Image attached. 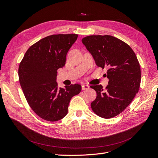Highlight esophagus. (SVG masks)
I'll return each mask as SVG.
<instances>
[{"label": "esophagus", "instance_id": "obj_1", "mask_svg": "<svg viewBox=\"0 0 158 158\" xmlns=\"http://www.w3.org/2000/svg\"><path fill=\"white\" fill-rule=\"evenodd\" d=\"M82 89L83 90H86V89H88L89 88V86L88 85H82Z\"/></svg>", "mask_w": 158, "mask_h": 158}]
</instances>
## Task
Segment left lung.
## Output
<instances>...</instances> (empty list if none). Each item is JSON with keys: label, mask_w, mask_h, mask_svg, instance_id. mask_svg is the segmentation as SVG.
<instances>
[{"label": "left lung", "mask_w": 158, "mask_h": 158, "mask_svg": "<svg viewBox=\"0 0 158 158\" xmlns=\"http://www.w3.org/2000/svg\"><path fill=\"white\" fill-rule=\"evenodd\" d=\"M97 65L108 69V85L91 87L97 93L91 103L92 110L101 118L109 119L121 114L135 98L141 82L139 63L132 48L111 35H91L82 39Z\"/></svg>", "instance_id": "8db88e82"}]
</instances>
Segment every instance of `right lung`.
<instances>
[{"label":"right lung","mask_w":158,"mask_h":158,"mask_svg":"<svg viewBox=\"0 0 158 158\" xmlns=\"http://www.w3.org/2000/svg\"><path fill=\"white\" fill-rule=\"evenodd\" d=\"M78 35H52L33 44L27 50L19 67V77L28 103L42 119L56 121L67 114L73 97L81 86L58 87L57 70L64 66L69 50Z\"/></svg>","instance_id":"add662e5"}]
</instances>
